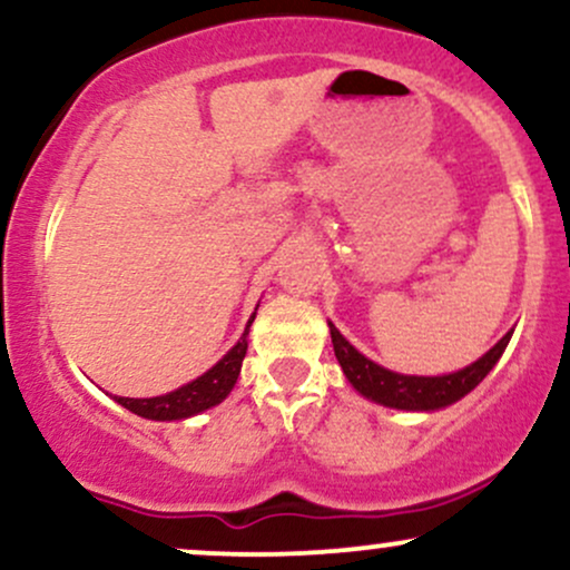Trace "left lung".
<instances>
[{"instance_id":"8db88e82","label":"left lung","mask_w":570,"mask_h":570,"mask_svg":"<svg viewBox=\"0 0 570 570\" xmlns=\"http://www.w3.org/2000/svg\"><path fill=\"white\" fill-rule=\"evenodd\" d=\"M330 335H332V345H335V356L340 367H343L345 377H348V383L358 391V394L372 399V402L383 404V407L440 410L458 402L461 396H466L469 391L482 383V377H485L488 372L495 367V362L501 358V353L509 345L512 332H507V335H503L499 343L485 353V356L476 358L474 364L440 377L399 375V372H391L381 367V364L370 362L364 353H358L348 340L340 335L337 326L332 322H330Z\"/></svg>"}]
</instances>
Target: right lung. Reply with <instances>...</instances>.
Here are the masks:
<instances>
[{"mask_svg": "<svg viewBox=\"0 0 570 570\" xmlns=\"http://www.w3.org/2000/svg\"><path fill=\"white\" fill-rule=\"evenodd\" d=\"M254 316L248 318L244 337L233 345L225 356L214 364L212 370L203 372L200 377H195L193 383L181 385V389L171 391V394H163V396H153V399H128V396H115L117 404L134 412V415L149 417V421H181V417L189 415H198V412L214 407L219 404L222 399L233 391L235 381L240 375V364H244L246 356V335H248V326H252Z\"/></svg>", "mask_w": 570, "mask_h": 570, "instance_id": "right-lung-1", "label": "right lung"}]
</instances>
